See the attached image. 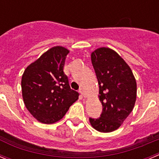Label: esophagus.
Returning <instances> with one entry per match:
<instances>
[{
	"instance_id": "1",
	"label": "esophagus",
	"mask_w": 159,
	"mask_h": 159,
	"mask_svg": "<svg viewBox=\"0 0 159 159\" xmlns=\"http://www.w3.org/2000/svg\"><path fill=\"white\" fill-rule=\"evenodd\" d=\"M80 94L83 95V96L84 97V98H86V97H87V92H86V91H85V89H84V88H80Z\"/></svg>"
}]
</instances>
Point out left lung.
<instances>
[{
  "label": "left lung",
  "instance_id": "8db88e82",
  "mask_svg": "<svg viewBox=\"0 0 159 159\" xmlns=\"http://www.w3.org/2000/svg\"><path fill=\"white\" fill-rule=\"evenodd\" d=\"M99 85L98 98L102 112L99 119L90 118L94 129L107 133L121 127L132 111L137 96V84L130 67L116 51L99 48L91 54Z\"/></svg>",
  "mask_w": 159,
  "mask_h": 159
}]
</instances>
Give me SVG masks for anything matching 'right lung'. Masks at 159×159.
Listing matches in <instances>:
<instances>
[{"label": "right lung", "instance_id": "obj_1", "mask_svg": "<svg viewBox=\"0 0 159 159\" xmlns=\"http://www.w3.org/2000/svg\"><path fill=\"white\" fill-rule=\"evenodd\" d=\"M68 52L63 46L51 48L29 64L22 75L24 102L40 123L52 124L60 121L78 100L79 93L71 89L64 72Z\"/></svg>", "mask_w": 159, "mask_h": 159}]
</instances>
